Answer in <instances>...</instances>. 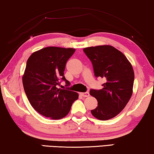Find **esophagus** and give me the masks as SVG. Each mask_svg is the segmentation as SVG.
I'll use <instances>...</instances> for the list:
<instances>
[{
  "label": "esophagus",
  "instance_id": "esophagus-1",
  "mask_svg": "<svg viewBox=\"0 0 154 154\" xmlns=\"http://www.w3.org/2000/svg\"><path fill=\"white\" fill-rule=\"evenodd\" d=\"M80 94L83 97H88L89 96V93L88 91L85 92V93H80Z\"/></svg>",
  "mask_w": 154,
  "mask_h": 154
}]
</instances>
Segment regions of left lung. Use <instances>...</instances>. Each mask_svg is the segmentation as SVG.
Listing matches in <instances>:
<instances>
[{"label":"left lung","mask_w":154,"mask_h":154,"mask_svg":"<svg viewBox=\"0 0 154 154\" xmlns=\"http://www.w3.org/2000/svg\"><path fill=\"white\" fill-rule=\"evenodd\" d=\"M83 51L91 60L95 76L106 80L103 89L89 91L98 101V106L91 112L98 120L111 119L122 112L131 98L133 67L126 56L112 46L90 47Z\"/></svg>","instance_id":"left-lung-1"}]
</instances>
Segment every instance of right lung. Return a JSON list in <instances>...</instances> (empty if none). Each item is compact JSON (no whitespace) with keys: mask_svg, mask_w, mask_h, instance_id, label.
Returning <instances> with one entry per match:
<instances>
[{"mask_svg":"<svg viewBox=\"0 0 154 154\" xmlns=\"http://www.w3.org/2000/svg\"><path fill=\"white\" fill-rule=\"evenodd\" d=\"M73 48L48 47L35 51L26 64L23 84L31 105L36 112L51 119H61L68 114L79 98L76 92L58 88L64 76L67 61L75 52Z\"/></svg>","mask_w":154,"mask_h":154,"instance_id":"add662e5","label":"right lung"}]
</instances>
